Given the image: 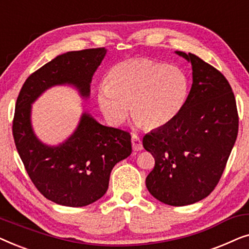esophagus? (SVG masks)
I'll use <instances>...</instances> for the list:
<instances>
[{
    "label": "esophagus",
    "instance_id": "esophagus-1",
    "mask_svg": "<svg viewBox=\"0 0 249 249\" xmlns=\"http://www.w3.org/2000/svg\"><path fill=\"white\" fill-rule=\"evenodd\" d=\"M131 144H132V149H134V151H136V152L142 151V141L137 135L134 134L131 136Z\"/></svg>",
    "mask_w": 249,
    "mask_h": 249
}]
</instances>
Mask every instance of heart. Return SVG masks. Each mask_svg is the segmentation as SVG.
Segmentation results:
<instances>
[{
    "mask_svg": "<svg viewBox=\"0 0 249 249\" xmlns=\"http://www.w3.org/2000/svg\"><path fill=\"white\" fill-rule=\"evenodd\" d=\"M189 94L181 68L148 59L121 61L108 70L107 85L97 89L98 107L112 125L124 124L128 107L136 124L159 129L175 120Z\"/></svg>",
    "mask_w": 249,
    "mask_h": 249,
    "instance_id": "1",
    "label": "heart"
}]
</instances>
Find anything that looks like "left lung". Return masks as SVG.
<instances>
[{
    "label": "left lung",
    "instance_id": "left-lung-1",
    "mask_svg": "<svg viewBox=\"0 0 249 249\" xmlns=\"http://www.w3.org/2000/svg\"><path fill=\"white\" fill-rule=\"evenodd\" d=\"M176 54L192 63L188 98L175 120L144 136L142 146L155 159L148 192L168 205L185 206L205 198L219 182L237 139L238 113L220 71L195 54Z\"/></svg>",
    "mask_w": 249,
    "mask_h": 249
}]
</instances>
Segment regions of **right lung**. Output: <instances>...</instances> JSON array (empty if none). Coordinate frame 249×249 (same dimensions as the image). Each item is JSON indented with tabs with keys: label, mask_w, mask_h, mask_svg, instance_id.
I'll list each match as a JSON object with an SVG mask.
<instances>
[{
	"label": "right lung",
	"mask_w": 249,
	"mask_h": 249,
	"mask_svg": "<svg viewBox=\"0 0 249 249\" xmlns=\"http://www.w3.org/2000/svg\"><path fill=\"white\" fill-rule=\"evenodd\" d=\"M107 52L102 47L60 54L27 78L17 98L12 127L17 151L36 188L59 205L81 207L100 199L108 188L113 166L131 154V137L84 111L66 141L45 144L34 131L33 104L55 86L76 88L88 100L91 78Z\"/></svg>",
	"instance_id": "1"
}]
</instances>
